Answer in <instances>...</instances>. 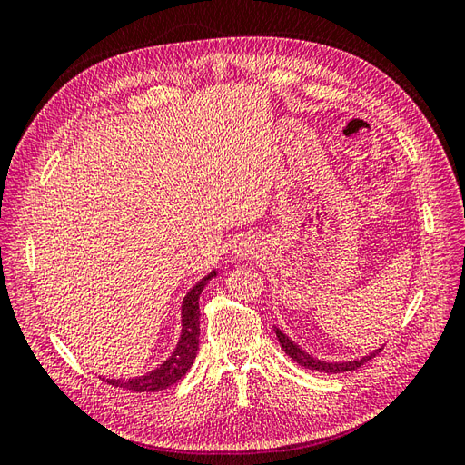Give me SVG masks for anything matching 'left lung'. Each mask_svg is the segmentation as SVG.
Returning <instances> with one entry per match:
<instances>
[{
  "instance_id": "1",
  "label": "left lung",
  "mask_w": 465,
  "mask_h": 465,
  "mask_svg": "<svg viewBox=\"0 0 465 465\" xmlns=\"http://www.w3.org/2000/svg\"><path fill=\"white\" fill-rule=\"evenodd\" d=\"M275 335L277 340L281 343V347H283L285 353L294 361L299 362L301 367L304 369H311V371H318V372H330V374H337V372H349V371H355L359 367H362L364 362L371 361L372 357H376L380 351H382L384 347L380 349H374L372 353H369L367 357H361V359H355V361H340V362H328V361H320L312 355H308L304 349H301L297 343H294L289 335H285L283 331H281L279 328H275Z\"/></svg>"
}]
</instances>
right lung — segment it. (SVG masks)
Here are the masks:
<instances>
[{
	"label": "right lung",
	"instance_id": "right-lung-1",
	"mask_svg": "<svg viewBox=\"0 0 465 465\" xmlns=\"http://www.w3.org/2000/svg\"><path fill=\"white\" fill-rule=\"evenodd\" d=\"M217 275L213 270L207 273L202 281L195 283L190 292L182 301V330L176 349L171 353L163 364H159L157 369L143 374V376H134V378H103L112 386H120L132 391H159L168 386L176 384L178 380H182L190 367L195 361V355H198V347H200V294L203 287L209 283L211 279Z\"/></svg>",
	"mask_w": 465,
	"mask_h": 465
}]
</instances>
